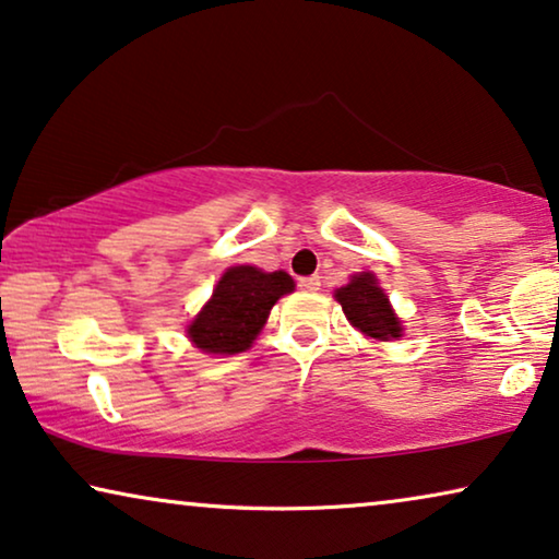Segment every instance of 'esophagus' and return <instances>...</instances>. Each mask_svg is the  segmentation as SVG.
<instances>
[{"mask_svg": "<svg viewBox=\"0 0 559 559\" xmlns=\"http://www.w3.org/2000/svg\"><path fill=\"white\" fill-rule=\"evenodd\" d=\"M319 286H321V278L319 276L298 278V288H301V290H317Z\"/></svg>", "mask_w": 559, "mask_h": 559, "instance_id": "esophagus-1", "label": "esophagus"}]
</instances>
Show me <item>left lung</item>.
Returning <instances> with one entry per match:
<instances>
[{"label":"left lung","mask_w":559,"mask_h":559,"mask_svg":"<svg viewBox=\"0 0 559 559\" xmlns=\"http://www.w3.org/2000/svg\"><path fill=\"white\" fill-rule=\"evenodd\" d=\"M336 301L342 304L347 319L355 324L361 334L372 336V340H397L403 336V326L390 309L388 296L377 286V278L372 273H359L352 276L347 286L336 290Z\"/></svg>","instance_id":"obj_1"}]
</instances>
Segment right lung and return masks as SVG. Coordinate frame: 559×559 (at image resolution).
Listing matches in <instances>:
<instances>
[{
    "mask_svg": "<svg viewBox=\"0 0 559 559\" xmlns=\"http://www.w3.org/2000/svg\"><path fill=\"white\" fill-rule=\"evenodd\" d=\"M290 290L294 278L288 273H263L255 265H235L219 278L187 334L194 347L207 355H238L253 344L273 304Z\"/></svg>",
    "mask_w": 559,
    "mask_h": 559,
    "instance_id": "obj_1",
    "label": "right lung"
}]
</instances>
